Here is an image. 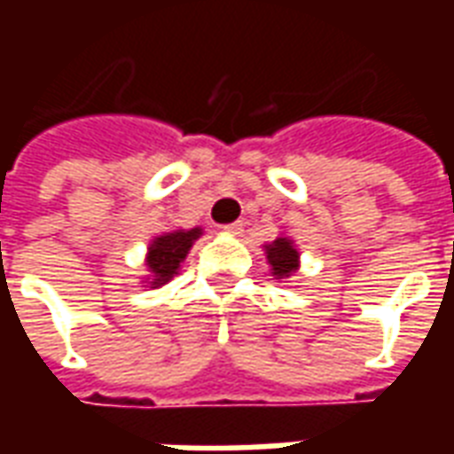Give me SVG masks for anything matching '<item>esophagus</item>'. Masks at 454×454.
I'll return each instance as SVG.
<instances>
[{
    "mask_svg": "<svg viewBox=\"0 0 454 454\" xmlns=\"http://www.w3.org/2000/svg\"><path fill=\"white\" fill-rule=\"evenodd\" d=\"M223 231H226V233H233V236H238V233H243V223H240V221H236V223H228V226H223Z\"/></svg>",
    "mask_w": 454,
    "mask_h": 454,
    "instance_id": "1",
    "label": "esophagus"
}]
</instances>
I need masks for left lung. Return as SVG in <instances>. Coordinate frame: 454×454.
Masks as SVG:
<instances>
[{
	"instance_id": "8db88e82",
	"label": "left lung",
	"mask_w": 454,
	"mask_h": 454,
	"mask_svg": "<svg viewBox=\"0 0 454 454\" xmlns=\"http://www.w3.org/2000/svg\"><path fill=\"white\" fill-rule=\"evenodd\" d=\"M267 262L272 265V275L277 279L282 277H289L299 267V253L296 247L292 246L289 238H277L272 246H267Z\"/></svg>"
}]
</instances>
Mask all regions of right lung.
Masks as SVG:
<instances>
[{
  "label": "right lung",
  "mask_w": 454,
  "mask_h": 454,
  "mask_svg": "<svg viewBox=\"0 0 454 454\" xmlns=\"http://www.w3.org/2000/svg\"><path fill=\"white\" fill-rule=\"evenodd\" d=\"M201 236V228L192 231H172L153 240L148 250V270L153 277V286H160L169 282V277L177 275L179 262L187 257L192 243Z\"/></svg>",
  "instance_id": "obj_1"
}]
</instances>
